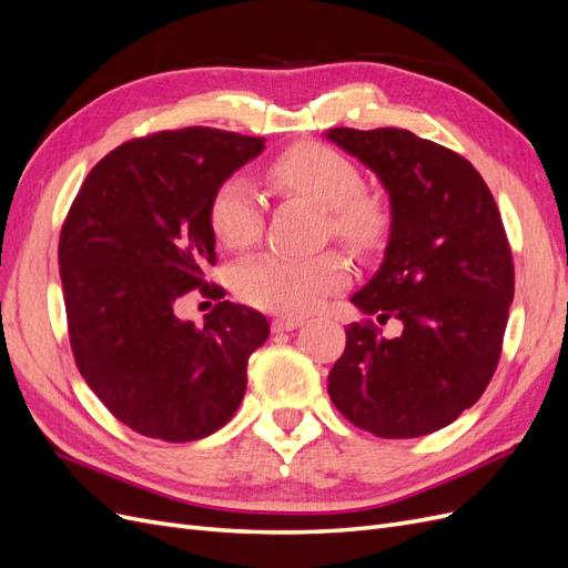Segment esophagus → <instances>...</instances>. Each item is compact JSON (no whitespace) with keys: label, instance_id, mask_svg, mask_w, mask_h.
<instances>
[{"label":"esophagus","instance_id":"1","mask_svg":"<svg viewBox=\"0 0 568 568\" xmlns=\"http://www.w3.org/2000/svg\"><path fill=\"white\" fill-rule=\"evenodd\" d=\"M301 324H303L301 317H277V320H272L270 326L274 334H280V332H294Z\"/></svg>","mask_w":568,"mask_h":568}]
</instances>
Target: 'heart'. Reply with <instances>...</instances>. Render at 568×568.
<instances>
[{
    "label": "heart",
    "instance_id": "b5f03b06",
    "mask_svg": "<svg viewBox=\"0 0 568 568\" xmlns=\"http://www.w3.org/2000/svg\"><path fill=\"white\" fill-rule=\"evenodd\" d=\"M267 184L284 196L303 199L326 213L332 234L357 253L382 248L390 232V203L363 186V173L346 153L322 142L286 146L265 168ZM217 242L239 251L251 246L263 227V209L242 178L222 182L209 203ZM348 282V265L334 251L313 257L261 255L234 272L242 301L267 313L305 315Z\"/></svg>",
    "mask_w": 568,
    "mask_h": 568
}]
</instances>
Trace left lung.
I'll return each instance as SVG.
<instances>
[{
	"label": "left lung",
	"mask_w": 568,
	"mask_h": 568,
	"mask_svg": "<svg viewBox=\"0 0 568 568\" xmlns=\"http://www.w3.org/2000/svg\"><path fill=\"white\" fill-rule=\"evenodd\" d=\"M386 186L390 234L384 263L351 298L403 322L379 336L346 329L329 372V398L351 424L379 438H417L453 424L490 384L514 298V263L500 211L478 170L409 130L326 132Z\"/></svg>",
	"instance_id": "obj_1"
}]
</instances>
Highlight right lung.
Instances as JSON below:
<instances>
[{"label":"right lung","instance_id":"add662e5","mask_svg":"<svg viewBox=\"0 0 568 568\" xmlns=\"http://www.w3.org/2000/svg\"><path fill=\"white\" fill-rule=\"evenodd\" d=\"M263 136L184 128L113 149L84 178L59 239L68 336L82 379L146 438L189 443L225 426L267 320L205 282L209 203ZM221 303L203 327L174 311L189 290Z\"/></svg>","mask_w":568,"mask_h":568}]
</instances>
